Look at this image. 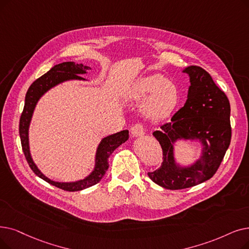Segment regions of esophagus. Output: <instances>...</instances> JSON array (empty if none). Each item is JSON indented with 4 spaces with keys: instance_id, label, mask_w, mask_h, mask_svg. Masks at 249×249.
I'll return each instance as SVG.
<instances>
[{
    "instance_id": "esophagus-1",
    "label": "esophagus",
    "mask_w": 249,
    "mask_h": 249,
    "mask_svg": "<svg viewBox=\"0 0 249 249\" xmlns=\"http://www.w3.org/2000/svg\"><path fill=\"white\" fill-rule=\"evenodd\" d=\"M131 134L134 137H139L142 136L144 134V128L143 125H142L140 123L135 124L133 127H131Z\"/></svg>"
}]
</instances>
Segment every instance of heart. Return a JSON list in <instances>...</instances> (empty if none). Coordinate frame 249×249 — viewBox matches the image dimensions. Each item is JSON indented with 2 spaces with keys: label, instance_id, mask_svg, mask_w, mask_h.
Here are the masks:
<instances>
[{
  "label": "heart",
  "instance_id": "b5f03b06",
  "mask_svg": "<svg viewBox=\"0 0 249 249\" xmlns=\"http://www.w3.org/2000/svg\"><path fill=\"white\" fill-rule=\"evenodd\" d=\"M126 99L133 103L143 101L142 112L150 121H160L176 110L180 103L177 85L160 74L137 79L126 92Z\"/></svg>",
  "mask_w": 249,
  "mask_h": 249
}]
</instances>
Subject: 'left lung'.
<instances>
[{"mask_svg":"<svg viewBox=\"0 0 249 249\" xmlns=\"http://www.w3.org/2000/svg\"><path fill=\"white\" fill-rule=\"evenodd\" d=\"M189 75L187 101L153 134L163 149L160 167L148 172L156 184L170 190L196 186L211 179L219 169L231 142L230 103L211 75L198 66L183 70ZM178 139L199 140L203 156L190 167H180L174 159V142Z\"/></svg>","mask_w":249,"mask_h":249,"instance_id":"8db88e82","label":"left lung"}]
</instances>
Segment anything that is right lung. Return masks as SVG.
Listing matches in <instances>:
<instances>
[{"mask_svg": "<svg viewBox=\"0 0 249 249\" xmlns=\"http://www.w3.org/2000/svg\"><path fill=\"white\" fill-rule=\"evenodd\" d=\"M88 69L89 67L83 66L82 64H75L74 62H64L55 65L49 72L37 78L29 86L25 95L23 112L21 114L19 122V134L21 139V145H22V150L30 169L35 172L36 175H37L42 180H45L48 183H50V184L66 191H79L99 183L101 179L104 177L107 168H109L110 156L119 145L124 143L129 137L128 130H123L103 138L101 143L99 144L98 149H96L95 166L93 171L90 173L89 176L84 178L83 180H79L76 182L64 183L52 181L51 179H49L42 174L34 163L29 151L28 128L37 101L39 100L40 96L45 92H47L50 89L53 88V86L61 82L70 79L84 80L78 74L86 73V70Z\"/></svg>", "mask_w": 249, "mask_h": 249, "instance_id": "add662e5", "label": "right lung"}]
</instances>
